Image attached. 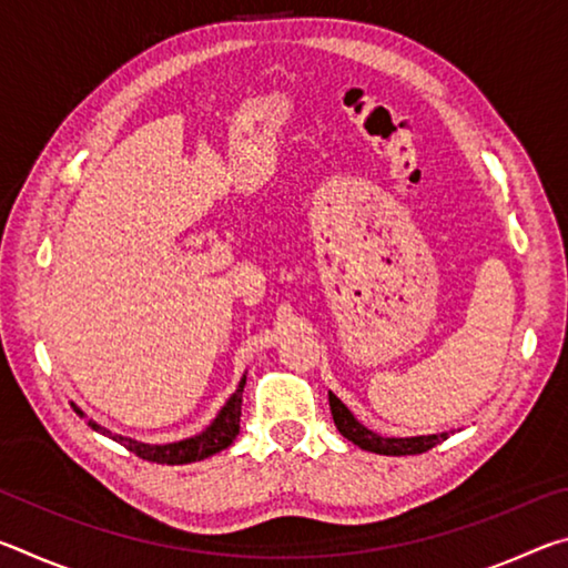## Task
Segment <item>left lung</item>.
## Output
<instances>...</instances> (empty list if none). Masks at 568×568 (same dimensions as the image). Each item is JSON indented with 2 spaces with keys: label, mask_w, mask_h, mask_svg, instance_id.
<instances>
[{
  "label": "left lung",
  "mask_w": 568,
  "mask_h": 568,
  "mask_svg": "<svg viewBox=\"0 0 568 568\" xmlns=\"http://www.w3.org/2000/svg\"><path fill=\"white\" fill-rule=\"evenodd\" d=\"M331 400V413L335 426H338L341 436H345L348 440H353L355 446H361L365 450H373V454H383V456H413V454H426L434 446H438L440 440H446L448 434L440 436H418V438H386L378 436L368 430L365 426H361L358 420L353 418V413L343 406L341 398H335L333 393H328Z\"/></svg>",
  "instance_id": "1"
}]
</instances>
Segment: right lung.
Returning <instances> with one entry per match:
<instances>
[{"label": "right lung", "instance_id": "right-lung-1", "mask_svg": "<svg viewBox=\"0 0 568 568\" xmlns=\"http://www.w3.org/2000/svg\"><path fill=\"white\" fill-rule=\"evenodd\" d=\"M243 388H245V378L240 381L237 390L230 396V400L223 406V410L217 413V418L213 420V426L205 428L203 434L195 438H185L178 440V444H168V446H150V444H138V440L122 438V436H112L118 444H122L128 450H132L134 456L152 460V464H168V466H182V464H195V460H203L207 456L217 454V450L227 448L240 434V406H243ZM74 410H82L74 406ZM90 426L94 430H102L98 423L90 420Z\"/></svg>", "mask_w": 568, "mask_h": 568}]
</instances>
